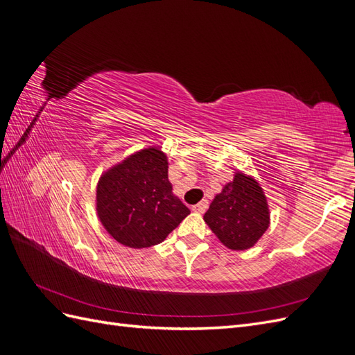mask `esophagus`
I'll return each instance as SVG.
<instances>
[{
	"label": "esophagus",
	"instance_id": "34e87169",
	"mask_svg": "<svg viewBox=\"0 0 355 355\" xmlns=\"http://www.w3.org/2000/svg\"><path fill=\"white\" fill-rule=\"evenodd\" d=\"M207 206H209V202L206 201V200H202V201H200L198 204H196V206H192V211H197V213H204L207 210Z\"/></svg>",
	"mask_w": 355,
	"mask_h": 355
}]
</instances>
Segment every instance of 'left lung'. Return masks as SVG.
Masks as SVG:
<instances>
[{"mask_svg": "<svg viewBox=\"0 0 355 355\" xmlns=\"http://www.w3.org/2000/svg\"><path fill=\"white\" fill-rule=\"evenodd\" d=\"M204 220L228 249H250L270 225L262 188L250 176L237 173L214 197Z\"/></svg>", "mask_w": 355, "mask_h": 355, "instance_id": "1", "label": "left lung"}]
</instances>
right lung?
I'll return each instance as SVG.
<instances>
[{
  "instance_id": "add662e5",
  "label": "right lung",
  "mask_w": 355,
  "mask_h": 355,
  "mask_svg": "<svg viewBox=\"0 0 355 355\" xmlns=\"http://www.w3.org/2000/svg\"><path fill=\"white\" fill-rule=\"evenodd\" d=\"M167 168V157L148 148L101 178L96 209L118 243L133 249L159 244L189 214L171 192Z\"/></svg>"
}]
</instances>
